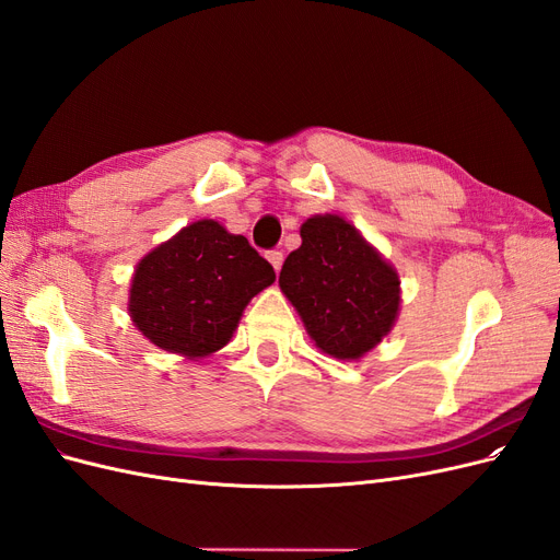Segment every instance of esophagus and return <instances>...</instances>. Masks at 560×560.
<instances>
[{
    "label": "esophagus",
    "instance_id": "esophagus-1",
    "mask_svg": "<svg viewBox=\"0 0 560 560\" xmlns=\"http://www.w3.org/2000/svg\"><path fill=\"white\" fill-rule=\"evenodd\" d=\"M268 261H270V266L276 268V273L278 270L282 268V261H284V257H282V252H278V249H273V252H268V257H266Z\"/></svg>",
    "mask_w": 560,
    "mask_h": 560
}]
</instances>
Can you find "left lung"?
I'll return each instance as SVG.
<instances>
[{
	"label": "left lung",
	"instance_id": "obj_1",
	"mask_svg": "<svg viewBox=\"0 0 560 560\" xmlns=\"http://www.w3.org/2000/svg\"><path fill=\"white\" fill-rule=\"evenodd\" d=\"M399 284L397 268L338 214L308 217L280 270V290L315 346L343 362L362 360L393 331Z\"/></svg>",
	"mask_w": 560,
	"mask_h": 560
}]
</instances>
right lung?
<instances>
[{
    "label": "right lung",
    "instance_id": "1",
    "mask_svg": "<svg viewBox=\"0 0 560 560\" xmlns=\"http://www.w3.org/2000/svg\"><path fill=\"white\" fill-rule=\"evenodd\" d=\"M273 282L245 235L198 219L135 266L128 315L156 348L200 360L231 341L247 303Z\"/></svg>",
    "mask_w": 560,
    "mask_h": 560
}]
</instances>
